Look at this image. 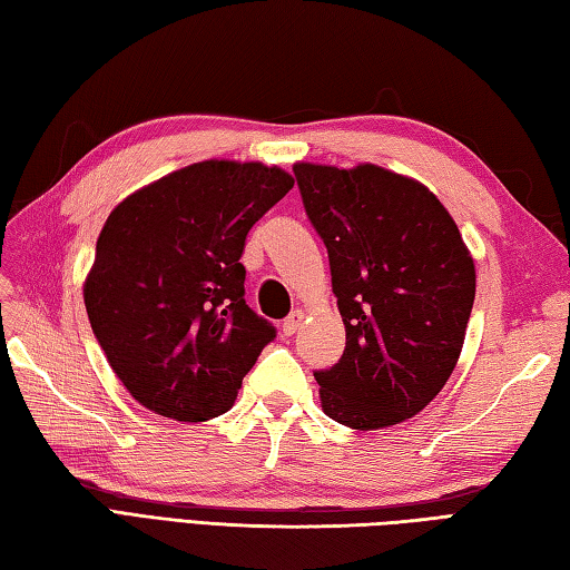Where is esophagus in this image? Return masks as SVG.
Returning a JSON list of instances; mask_svg holds the SVG:
<instances>
[{"label": "esophagus", "instance_id": "34e87169", "mask_svg": "<svg viewBox=\"0 0 570 570\" xmlns=\"http://www.w3.org/2000/svg\"><path fill=\"white\" fill-rule=\"evenodd\" d=\"M301 321H304V313H301V311H294L292 316H288V318L282 323V333H284V335H294V333L298 331Z\"/></svg>", "mask_w": 570, "mask_h": 570}]
</instances>
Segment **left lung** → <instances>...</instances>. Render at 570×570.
<instances>
[{
  "label": "left lung",
  "instance_id": "1",
  "mask_svg": "<svg viewBox=\"0 0 570 570\" xmlns=\"http://www.w3.org/2000/svg\"><path fill=\"white\" fill-rule=\"evenodd\" d=\"M294 174L345 323L343 357L313 372L323 411L357 431L394 426L451 377L475 264L451 213L414 178L374 164H296Z\"/></svg>",
  "mask_w": 570,
  "mask_h": 570
}]
</instances>
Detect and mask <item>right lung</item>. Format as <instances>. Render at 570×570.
Listing matches in <instances>:
<instances>
[{"instance_id": "obj_1", "label": "right lung", "mask_w": 570, "mask_h": 570, "mask_svg": "<svg viewBox=\"0 0 570 570\" xmlns=\"http://www.w3.org/2000/svg\"><path fill=\"white\" fill-rule=\"evenodd\" d=\"M294 188L257 161H200L131 193L107 217L85 308L110 367L141 406L196 423L235 404L276 337L245 301L252 225Z\"/></svg>"}]
</instances>
